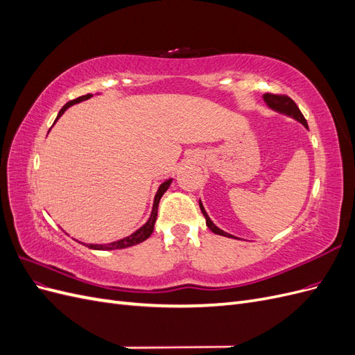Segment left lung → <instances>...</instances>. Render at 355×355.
<instances>
[{"mask_svg":"<svg viewBox=\"0 0 355 355\" xmlns=\"http://www.w3.org/2000/svg\"><path fill=\"white\" fill-rule=\"evenodd\" d=\"M263 101H265V103H266L268 106H270L271 110H274V111H277V112L286 114V115H288V116L295 118L296 121L302 123V124L308 128V124H306L305 116L302 115V112H300V110L297 108V105H296L292 99H290L288 96H286V94H272V93H265V94H263ZM200 209H201V213L204 214V218H206V223H207V227H209V230H210L211 232L218 234V235H223V237L237 239V237H234V235H231V234H228V232L222 231L220 228H218L216 225H214V223L211 222V219L209 218L207 211L204 210L201 201H200Z\"/></svg>","mask_w":355,"mask_h":355,"instance_id":"1","label":"left lung"}]
</instances>
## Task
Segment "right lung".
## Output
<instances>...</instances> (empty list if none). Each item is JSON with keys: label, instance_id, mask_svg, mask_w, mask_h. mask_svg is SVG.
<instances>
[{"label": "right lung", "instance_id": "right-lung-1", "mask_svg": "<svg viewBox=\"0 0 355 355\" xmlns=\"http://www.w3.org/2000/svg\"><path fill=\"white\" fill-rule=\"evenodd\" d=\"M93 94H84V96H80V98L73 99L71 102H68L63 108L59 111L58 114V118L55 120V123L59 120V118L63 115V112H65L69 106L75 105V103H80L83 101H87L90 99ZM171 184V179H167L166 182H163V184L159 185L157 194H155V198H154V206H153V211H151V216H149L148 222L144 225L142 228H139L137 231H135L132 235H128V237L125 239H121L118 241H112V243H108V244H87L89 249H93V250H115V249H125V247H130V245H136L139 243L145 241L146 239H149V235L153 234L154 231V225H155V220H157V213H158V204H159V200L161 197H163L164 192L168 189ZM83 244V243H81Z\"/></svg>", "mask_w": 355, "mask_h": 355}]
</instances>
